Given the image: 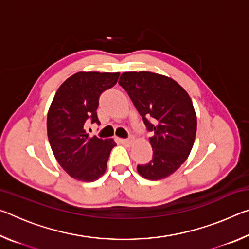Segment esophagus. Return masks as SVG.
I'll use <instances>...</instances> for the list:
<instances>
[{
	"instance_id": "obj_1",
	"label": "esophagus",
	"mask_w": 249,
	"mask_h": 249,
	"mask_svg": "<svg viewBox=\"0 0 249 249\" xmlns=\"http://www.w3.org/2000/svg\"><path fill=\"white\" fill-rule=\"evenodd\" d=\"M120 142L123 145H130V144H132L133 140H132V138H120Z\"/></svg>"
}]
</instances>
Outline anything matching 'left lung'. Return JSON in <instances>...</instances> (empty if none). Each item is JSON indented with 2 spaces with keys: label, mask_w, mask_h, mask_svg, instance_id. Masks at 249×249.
<instances>
[{
  "label": "left lung",
  "mask_w": 249,
  "mask_h": 249,
  "mask_svg": "<svg viewBox=\"0 0 249 249\" xmlns=\"http://www.w3.org/2000/svg\"><path fill=\"white\" fill-rule=\"evenodd\" d=\"M120 86L142 117L153 147V159L138 165L148 180L167 178L187 160L195 144L196 115L190 96L175 80L148 71L124 72Z\"/></svg>",
  "instance_id": "obj_1"
}]
</instances>
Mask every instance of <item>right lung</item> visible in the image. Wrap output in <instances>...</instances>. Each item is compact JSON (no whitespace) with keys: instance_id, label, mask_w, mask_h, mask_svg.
I'll return each mask as SVG.
<instances>
[{"instance_id":"add662e5","label":"right lung","mask_w":249,"mask_h":249,"mask_svg":"<svg viewBox=\"0 0 249 249\" xmlns=\"http://www.w3.org/2000/svg\"><path fill=\"white\" fill-rule=\"evenodd\" d=\"M119 72H78L59 87L47 115L50 147L59 165L72 178L91 182L107 170L113 140L90 137L86 124H100L96 114L103 91L115 86Z\"/></svg>"}]
</instances>
